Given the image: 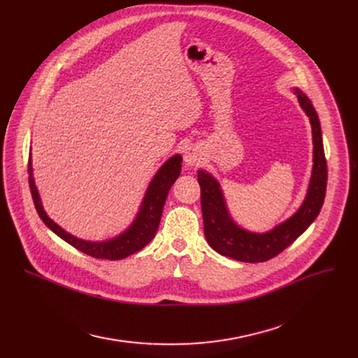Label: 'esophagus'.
Segmentation results:
<instances>
[{
	"mask_svg": "<svg viewBox=\"0 0 358 358\" xmlns=\"http://www.w3.org/2000/svg\"><path fill=\"white\" fill-rule=\"evenodd\" d=\"M201 159H203V158H201L200 150H197L196 148H190V149L185 152V155H184V162H185L187 165H192V166L199 165V164L201 162Z\"/></svg>",
	"mask_w": 358,
	"mask_h": 358,
	"instance_id": "esophagus-1",
	"label": "esophagus"
}]
</instances>
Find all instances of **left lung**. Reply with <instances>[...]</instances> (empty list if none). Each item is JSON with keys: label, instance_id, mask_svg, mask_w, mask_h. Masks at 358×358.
Instances as JSON below:
<instances>
[{"label": "left lung", "instance_id": "left-lung-1", "mask_svg": "<svg viewBox=\"0 0 358 358\" xmlns=\"http://www.w3.org/2000/svg\"><path fill=\"white\" fill-rule=\"evenodd\" d=\"M300 106L306 111L312 124L313 169L308 196L289 220L267 234H251L238 228L229 217L217 181L208 173H197L201 193V213L204 236L209 245L220 255L243 262H264L285 251L302 235L321 212L325 200L328 168L322 143L321 123L312 101L300 90H294Z\"/></svg>", "mask_w": 358, "mask_h": 358}]
</instances>
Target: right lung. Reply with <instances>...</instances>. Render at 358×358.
Here are the masks:
<instances>
[{"instance_id": "right-lung-1", "label": "right lung", "mask_w": 358, "mask_h": 358, "mask_svg": "<svg viewBox=\"0 0 358 358\" xmlns=\"http://www.w3.org/2000/svg\"><path fill=\"white\" fill-rule=\"evenodd\" d=\"M181 161L182 158L180 155H176L169 158L162 166L157 176L154 177L152 182H150L149 189L146 192L142 209L134 222V224L120 236L107 241V242H85L78 238H75L65 232L62 228H59L43 210L42 203L39 199V193L36 190L34 181L31 178V158L29 157V185H30V193L33 197L34 208L39 213L41 219L45 222L46 227L53 231L59 238H62L65 242L78 251L99 259H120L126 258L131 254L138 252L145 245L154 239L159 220L162 215L164 204L168 196L169 189L174 184V181L178 178L181 171Z\"/></svg>"}]
</instances>
